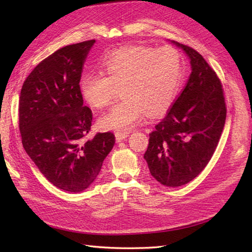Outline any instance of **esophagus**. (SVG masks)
Masks as SVG:
<instances>
[{"label": "esophagus", "mask_w": 252, "mask_h": 252, "mask_svg": "<svg viewBox=\"0 0 252 252\" xmlns=\"http://www.w3.org/2000/svg\"><path fill=\"white\" fill-rule=\"evenodd\" d=\"M128 136H129V133H128V132H116L115 133L116 142H121V141L125 140Z\"/></svg>", "instance_id": "1"}]
</instances>
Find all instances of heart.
Here are the masks:
<instances>
[{
  "label": "heart",
  "instance_id": "1",
  "mask_svg": "<svg viewBox=\"0 0 252 252\" xmlns=\"http://www.w3.org/2000/svg\"><path fill=\"white\" fill-rule=\"evenodd\" d=\"M101 72H87L80 80L81 94L92 108L101 109L122 89L124 100L99 120L106 130L127 132L149 116L160 115L174 102L181 87L183 65L173 47L132 46L111 53Z\"/></svg>",
  "mask_w": 252,
  "mask_h": 252
}]
</instances>
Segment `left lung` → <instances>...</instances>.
<instances>
[{"label": "left lung", "mask_w": 252, "mask_h": 252, "mask_svg": "<svg viewBox=\"0 0 252 252\" xmlns=\"http://www.w3.org/2000/svg\"><path fill=\"white\" fill-rule=\"evenodd\" d=\"M171 44L187 55L191 73L165 118L150 133L144 159L157 182L179 187L197 177L211 160L226 109L222 85L203 57L177 41Z\"/></svg>", "instance_id": "8db88e82"}]
</instances>
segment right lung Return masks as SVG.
I'll return each mask as SVG.
<instances>
[{
	"label": "right lung",
	"instance_id": "right-lung-1",
	"mask_svg": "<svg viewBox=\"0 0 252 252\" xmlns=\"http://www.w3.org/2000/svg\"><path fill=\"white\" fill-rule=\"evenodd\" d=\"M95 40L59 49L24 81L19 128L27 154L46 179L65 191L81 192L95 182L113 149L111 132L84 140L92 111L83 105L80 79Z\"/></svg>",
	"mask_w": 252,
	"mask_h": 252
}]
</instances>
